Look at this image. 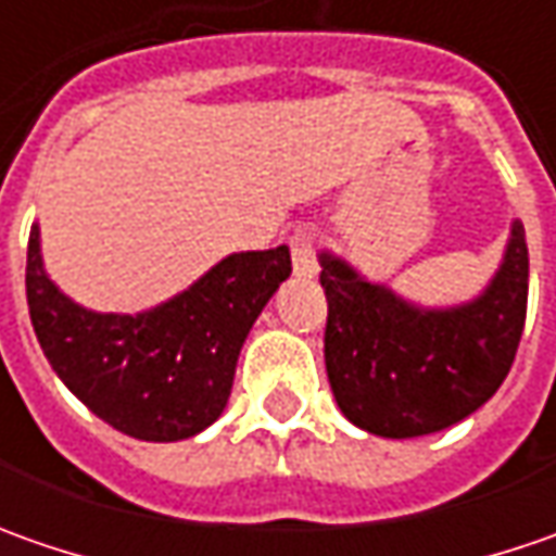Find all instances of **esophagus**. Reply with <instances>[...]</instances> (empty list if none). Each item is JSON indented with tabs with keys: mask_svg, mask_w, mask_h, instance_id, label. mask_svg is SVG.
Wrapping results in <instances>:
<instances>
[{
	"mask_svg": "<svg viewBox=\"0 0 556 556\" xmlns=\"http://www.w3.org/2000/svg\"><path fill=\"white\" fill-rule=\"evenodd\" d=\"M290 253H293V271L296 278H315L318 275V260H315V235L309 228H300L290 238Z\"/></svg>",
	"mask_w": 556,
	"mask_h": 556,
	"instance_id": "1",
	"label": "esophagus"
}]
</instances>
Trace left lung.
Segmentation results:
<instances>
[{"mask_svg":"<svg viewBox=\"0 0 556 556\" xmlns=\"http://www.w3.org/2000/svg\"><path fill=\"white\" fill-rule=\"evenodd\" d=\"M328 296L325 365L346 420L383 439L439 433L482 408L514 365L526 321L529 250L510 223L489 285L455 306H424L318 253Z\"/></svg>","mask_w":556,"mask_h":556,"instance_id":"left-lung-1","label":"left lung"}]
</instances>
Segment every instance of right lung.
Wrapping results in <instances>:
<instances>
[{
  "instance_id": "1",
  "label": "right lung",
  "mask_w": 556,
  "mask_h": 556,
  "mask_svg": "<svg viewBox=\"0 0 556 556\" xmlns=\"http://www.w3.org/2000/svg\"><path fill=\"white\" fill-rule=\"evenodd\" d=\"M288 278V247L247 250L151 309L96 312L46 271L39 225L27 244V306L52 371L92 415L144 442L191 439L219 420L247 333Z\"/></svg>"
}]
</instances>
